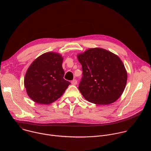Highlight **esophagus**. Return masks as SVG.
Segmentation results:
<instances>
[{
    "label": "esophagus",
    "mask_w": 151,
    "mask_h": 151,
    "mask_svg": "<svg viewBox=\"0 0 151 151\" xmlns=\"http://www.w3.org/2000/svg\"><path fill=\"white\" fill-rule=\"evenodd\" d=\"M71 83L72 85H76L77 84V81L76 79H73L72 81H71Z\"/></svg>",
    "instance_id": "1"
}]
</instances>
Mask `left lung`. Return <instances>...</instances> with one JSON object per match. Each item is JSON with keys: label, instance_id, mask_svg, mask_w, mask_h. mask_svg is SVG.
<instances>
[{"label": "left lung", "instance_id": "obj_1", "mask_svg": "<svg viewBox=\"0 0 151 151\" xmlns=\"http://www.w3.org/2000/svg\"><path fill=\"white\" fill-rule=\"evenodd\" d=\"M82 77L78 88L83 97L96 104H109L122 94L127 73L121 59L104 49H89L78 55Z\"/></svg>", "mask_w": 151, "mask_h": 151}]
</instances>
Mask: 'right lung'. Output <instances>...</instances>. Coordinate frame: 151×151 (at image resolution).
I'll use <instances>...</instances> for the list:
<instances>
[{
    "instance_id": "obj_1",
    "label": "right lung",
    "mask_w": 151,
    "mask_h": 151,
    "mask_svg": "<svg viewBox=\"0 0 151 151\" xmlns=\"http://www.w3.org/2000/svg\"><path fill=\"white\" fill-rule=\"evenodd\" d=\"M63 58L54 52L37 58L29 68L24 86L30 98L39 104H50L65 92L70 82L63 78Z\"/></svg>"
}]
</instances>
